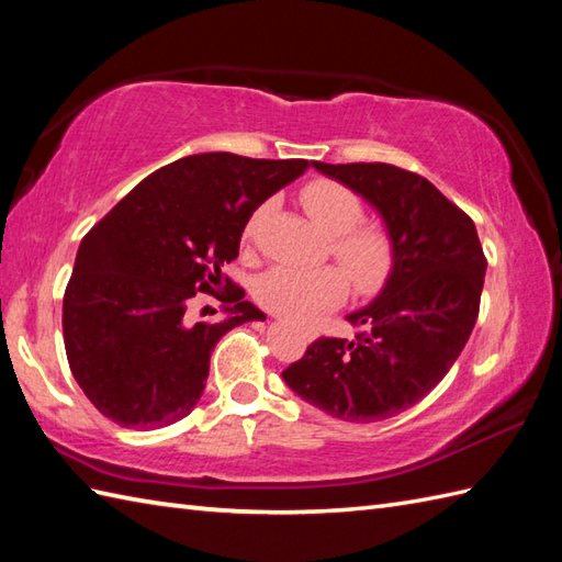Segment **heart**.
<instances>
[{
    "label": "heart",
    "instance_id": "obj_1",
    "mask_svg": "<svg viewBox=\"0 0 562 562\" xmlns=\"http://www.w3.org/2000/svg\"><path fill=\"white\" fill-rule=\"evenodd\" d=\"M303 206L317 226L331 235V252L341 261L348 277L360 289L375 283L390 265V243L375 228L358 226L363 221V204L348 187L317 180L303 194ZM269 204H261L245 226V238H252ZM346 295V279L334 267H293L277 265L267 269L255 283V297L271 313L295 322H310L336 307Z\"/></svg>",
    "mask_w": 562,
    "mask_h": 562
}]
</instances>
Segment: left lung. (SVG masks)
<instances>
[{"label": "left lung", "mask_w": 562, "mask_h": 562, "mask_svg": "<svg viewBox=\"0 0 562 562\" xmlns=\"http://www.w3.org/2000/svg\"><path fill=\"white\" fill-rule=\"evenodd\" d=\"M313 166L378 211L392 269L375 301L346 315L366 331L353 341L322 336L283 380L334 418H392L454 366L479 317L488 261L473 221L416 172L390 164Z\"/></svg>", "instance_id": "obj_1"}]
</instances>
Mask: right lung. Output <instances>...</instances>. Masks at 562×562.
<instances>
[{
    "mask_svg": "<svg viewBox=\"0 0 562 562\" xmlns=\"http://www.w3.org/2000/svg\"><path fill=\"white\" fill-rule=\"evenodd\" d=\"M307 170V160L184 156L142 180L79 245L61 305L74 380L122 428L154 430L192 414L223 334L265 319L226 279L218 322H190L216 293L249 216Z\"/></svg>",
    "mask_w": 562,
    "mask_h": 562,
    "instance_id": "obj_1",
    "label": "right lung"
}]
</instances>
